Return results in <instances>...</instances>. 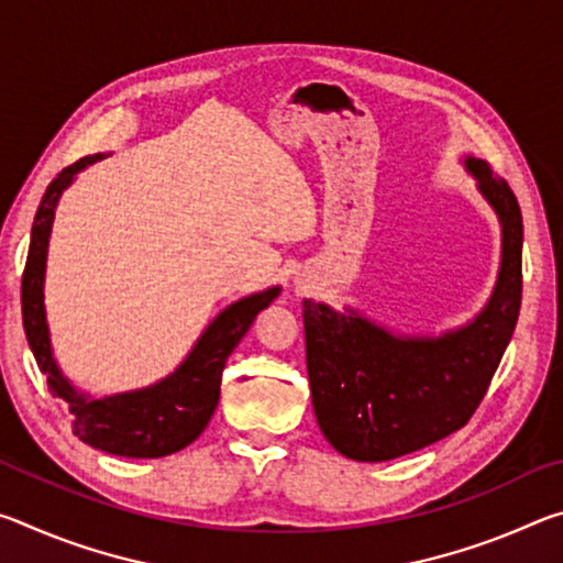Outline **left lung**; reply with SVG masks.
Segmentation results:
<instances>
[{"label":"left lung","mask_w":563,"mask_h":563,"mask_svg":"<svg viewBox=\"0 0 563 563\" xmlns=\"http://www.w3.org/2000/svg\"><path fill=\"white\" fill-rule=\"evenodd\" d=\"M501 221V271L487 308L444 338H395L355 312L305 300V350L322 434L357 462L422 450L470 422L487 395L521 308V208L487 161L466 158Z\"/></svg>","instance_id":"obj_1"}]
</instances>
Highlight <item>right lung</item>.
Segmentation results:
<instances>
[{"label": "right lung", "instance_id": "add662e5", "mask_svg": "<svg viewBox=\"0 0 563 563\" xmlns=\"http://www.w3.org/2000/svg\"><path fill=\"white\" fill-rule=\"evenodd\" d=\"M99 158L101 156L79 158L46 186L40 211L34 216L30 255H26L22 273L24 332L36 365L46 375L49 389L64 402H69L71 432L81 442L109 454L154 460V456H166L184 450L206 430L218 407V397H221V377L228 355L241 342L247 328L253 325L255 316L278 298L280 288L251 295V298L223 310L213 320V325L206 330V335L198 340V345L184 365L170 377L161 379L158 385L139 389V393L91 399L89 402L87 397L66 383L52 357L42 288L46 245H49L56 201H59L62 190L71 184L76 170Z\"/></svg>", "mask_w": 563, "mask_h": 563}]
</instances>
